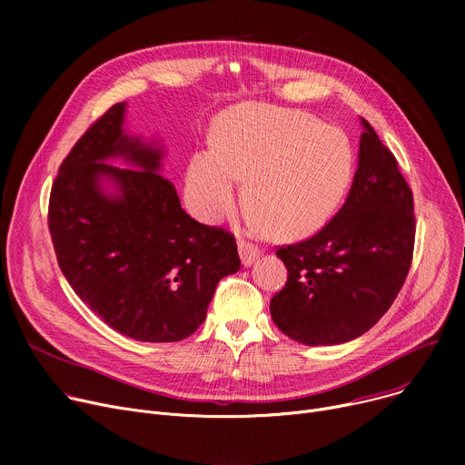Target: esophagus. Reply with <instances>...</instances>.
Here are the masks:
<instances>
[{
	"label": "esophagus",
	"mask_w": 465,
	"mask_h": 465,
	"mask_svg": "<svg viewBox=\"0 0 465 465\" xmlns=\"http://www.w3.org/2000/svg\"><path fill=\"white\" fill-rule=\"evenodd\" d=\"M237 249H239L241 263L245 265V267L252 265V263H254V262L260 258V249H258V247H254L252 242H247V241H239Z\"/></svg>",
	"instance_id": "1"
}]
</instances>
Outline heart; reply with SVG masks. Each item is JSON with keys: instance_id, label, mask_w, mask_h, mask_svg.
<instances>
[{"instance_id": "obj_1", "label": "heart", "mask_w": 465, "mask_h": 465, "mask_svg": "<svg viewBox=\"0 0 465 465\" xmlns=\"http://www.w3.org/2000/svg\"><path fill=\"white\" fill-rule=\"evenodd\" d=\"M211 153H195L186 169L193 213L218 223L237 203V181L258 223L275 237L296 239L319 230L351 184L349 137L300 111L242 104L218 114Z\"/></svg>"}]
</instances>
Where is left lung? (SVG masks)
I'll use <instances>...</instances> for the list:
<instances>
[{"label": "left lung", "instance_id": "8db88e82", "mask_svg": "<svg viewBox=\"0 0 465 465\" xmlns=\"http://www.w3.org/2000/svg\"><path fill=\"white\" fill-rule=\"evenodd\" d=\"M345 205L307 241L277 251L288 281L270 311L298 343L341 345L373 328L407 279L414 247L412 192L368 120Z\"/></svg>", "mask_w": 465, "mask_h": 465}]
</instances>
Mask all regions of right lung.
I'll return each instance as SVG.
<instances>
[{
	"mask_svg": "<svg viewBox=\"0 0 465 465\" xmlns=\"http://www.w3.org/2000/svg\"><path fill=\"white\" fill-rule=\"evenodd\" d=\"M126 107L113 105L60 165L48 228L67 282L107 326L173 343L202 326L218 281L241 260L233 235L184 213L160 175L162 139L130 134Z\"/></svg>",
	"mask_w": 465,
	"mask_h": 465,
	"instance_id": "obj_1",
	"label": "right lung"
}]
</instances>
